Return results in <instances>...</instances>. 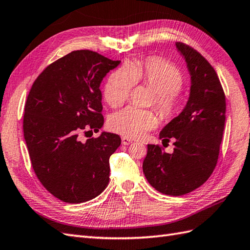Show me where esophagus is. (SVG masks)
<instances>
[{
    "label": "esophagus",
    "instance_id": "obj_1",
    "mask_svg": "<svg viewBox=\"0 0 250 250\" xmlns=\"http://www.w3.org/2000/svg\"><path fill=\"white\" fill-rule=\"evenodd\" d=\"M121 142H123V144L124 145H126V146H127V145H130V144H132V139L131 138H129V137H126V136H123V137H121Z\"/></svg>",
    "mask_w": 250,
    "mask_h": 250
}]
</instances>
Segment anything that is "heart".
<instances>
[{
    "instance_id": "obj_1",
    "label": "heart",
    "mask_w": 250,
    "mask_h": 250,
    "mask_svg": "<svg viewBox=\"0 0 250 250\" xmlns=\"http://www.w3.org/2000/svg\"><path fill=\"white\" fill-rule=\"evenodd\" d=\"M135 83H143L154 90V103L162 117L169 119L179 109V91L183 84L182 74L164 60L150 57L143 62H130L115 70L106 82L104 96L111 106L124 104ZM159 124L153 111L127 106L108 119L112 131L126 137H141Z\"/></svg>"
}]
</instances>
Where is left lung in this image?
Listing matches in <instances>:
<instances>
[{
	"label": "left lung",
	"instance_id": "8db88e82",
	"mask_svg": "<svg viewBox=\"0 0 250 250\" xmlns=\"http://www.w3.org/2000/svg\"><path fill=\"white\" fill-rule=\"evenodd\" d=\"M187 62L190 89L187 105L160 133L173 152L148 145L143 170L160 193L181 196L201 187L216 166L226 120V97L217 73L199 52L176 43Z\"/></svg>",
	"mask_w": 250,
	"mask_h": 250
}]
</instances>
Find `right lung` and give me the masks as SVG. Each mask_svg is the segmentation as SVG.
<instances>
[{
  "label": "right lung",
  "instance_id": "add662e5",
  "mask_svg": "<svg viewBox=\"0 0 250 250\" xmlns=\"http://www.w3.org/2000/svg\"><path fill=\"white\" fill-rule=\"evenodd\" d=\"M119 63L97 52L73 51L46 67L27 96L23 132L33 169L63 202L91 200L107 187L109 156L121 138L108 132L85 142L80 136L102 127L100 84Z\"/></svg>",
  "mask_w": 250,
  "mask_h": 250
}]
</instances>
